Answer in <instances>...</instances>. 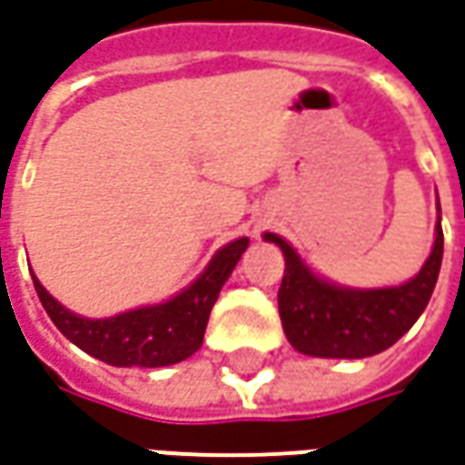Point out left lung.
I'll use <instances>...</instances> for the list:
<instances>
[{
    "label": "left lung",
    "instance_id": "obj_1",
    "mask_svg": "<svg viewBox=\"0 0 465 465\" xmlns=\"http://www.w3.org/2000/svg\"><path fill=\"white\" fill-rule=\"evenodd\" d=\"M264 239L277 243L284 254V277L277 294L284 334L294 350L314 357L357 360L395 345L423 314L443 259V229L438 219L436 246L408 284L360 292L314 277L277 233H264Z\"/></svg>",
    "mask_w": 465,
    "mask_h": 465
}]
</instances>
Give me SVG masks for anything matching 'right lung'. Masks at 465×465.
<instances>
[{
  "label": "right lung",
  "mask_w": 465,
  "mask_h": 465,
  "mask_svg": "<svg viewBox=\"0 0 465 465\" xmlns=\"http://www.w3.org/2000/svg\"><path fill=\"white\" fill-rule=\"evenodd\" d=\"M249 246V239H236L211 259L206 272L178 297L165 304L125 312L110 320H85L67 312L32 277L42 307L60 332L115 368H163L193 355L203 342L211 307L219 300L223 282Z\"/></svg>",
  "instance_id": "right-lung-1"
}]
</instances>
